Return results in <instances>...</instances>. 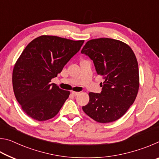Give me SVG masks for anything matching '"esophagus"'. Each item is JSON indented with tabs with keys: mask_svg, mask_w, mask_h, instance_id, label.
<instances>
[{
	"mask_svg": "<svg viewBox=\"0 0 159 159\" xmlns=\"http://www.w3.org/2000/svg\"><path fill=\"white\" fill-rule=\"evenodd\" d=\"M71 93H72V95L74 96H78L80 94V93H79V92H72Z\"/></svg>",
	"mask_w": 159,
	"mask_h": 159,
	"instance_id": "esophagus-1",
	"label": "esophagus"
}]
</instances>
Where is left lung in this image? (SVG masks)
Masks as SVG:
<instances>
[{
  "label": "left lung",
  "mask_w": 159,
  "mask_h": 159,
  "mask_svg": "<svg viewBox=\"0 0 159 159\" xmlns=\"http://www.w3.org/2000/svg\"><path fill=\"white\" fill-rule=\"evenodd\" d=\"M93 61L98 75L103 76L100 93H90L83 110L95 121L118 120L133 104L139 89V69L130 46L118 40L93 39L81 50Z\"/></svg>",
  "instance_id": "obj_1"
}]
</instances>
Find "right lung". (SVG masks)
Segmentation results:
<instances>
[{
  "mask_svg": "<svg viewBox=\"0 0 159 159\" xmlns=\"http://www.w3.org/2000/svg\"><path fill=\"white\" fill-rule=\"evenodd\" d=\"M84 41L53 36L34 39L23 50L12 73L13 90L23 111L36 120L53 118L69 96L51 79L80 50Z\"/></svg>",
  "mask_w": 159,
  "mask_h": 159,
  "instance_id": "1",
  "label": "right lung"
}]
</instances>
